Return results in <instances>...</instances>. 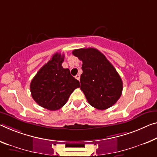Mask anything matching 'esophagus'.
I'll return each mask as SVG.
<instances>
[{"instance_id":"esophagus-1","label":"esophagus","mask_w":157,"mask_h":157,"mask_svg":"<svg viewBox=\"0 0 157 157\" xmlns=\"http://www.w3.org/2000/svg\"><path fill=\"white\" fill-rule=\"evenodd\" d=\"M75 78L77 79V80H80V75L79 74H77V75L75 76Z\"/></svg>"}]
</instances>
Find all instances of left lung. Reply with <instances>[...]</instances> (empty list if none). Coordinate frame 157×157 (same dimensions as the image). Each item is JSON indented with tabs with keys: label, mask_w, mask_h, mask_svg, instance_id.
<instances>
[{
	"label": "left lung",
	"mask_w": 157,
	"mask_h": 157,
	"mask_svg": "<svg viewBox=\"0 0 157 157\" xmlns=\"http://www.w3.org/2000/svg\"><path fill=\"white\" fill-rule=\"evenodd\" d=\"M83 62L81 90L88 103L100 110L107 109L122 94L123 82L114 66L95 48H81L72 52Z\"/></svg>",
	"instance_id": "8db88e82"
}]
</instances>
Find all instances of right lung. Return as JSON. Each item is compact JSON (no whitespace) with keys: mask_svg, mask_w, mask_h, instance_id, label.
<instances>
[{"mask_svg":"<svg viewBox=\"0 0 157 157\" xmlns=\"http://www.w3.org/2000/svg\"><path fill=\"white\" fill-rule=\"evenodd\" d=\"M64 55L55 53L40 69L30 84L31 96L38 105L55 111L66 104L72 92L80 87L69 69L62 66Z\"/></svg>","mask_w":157,"mask_h":157,"instance_id":"1","label":"right lung"}]
</instances>
